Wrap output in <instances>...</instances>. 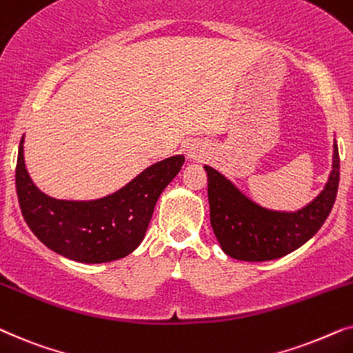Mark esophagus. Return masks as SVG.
<instances>
[{"instance_id":"obj_1","label":"esophagus","mask_w":353,"mask_h":353,"mask_svg":"<svg viewBox=\"0 0 353 353\" xmlns=\"http://www.w3.org/2000/svg\"><path fill=\"white\" fill-rule=\"evenodd\" d=\"M206 157H208V152H206V148L200 143H192L189 150H187V158L194 163L203 161Z\"/></svg>"}]
</instances>
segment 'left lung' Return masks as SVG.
I'll return each mask as SVG.
<instances>
[{
  "mask_svg": "<svg viewBox=\"0 0 353 353\" xmlns=\"http://www.w3.org/2000/svg\"><path fill=\"white\" fill-rule=\"evenodd\" d=\"M211 228L225 255L242 261H270L308 242L330 216L339 187V150L332 145V166L323 190L295 211L271 210L247 196L224 174L205 164Z\"/></svg>",
  "mask_w": 353,
  "mask_h": 353,
  "instance_id": "left-lung-1",
  "label": "left lung"
}]
</instances>
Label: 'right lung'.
Returning <instances> with one entry per match:
<instances>
[{
    "instance_id": "right-lung-1",
    "label": "right lung",
    "mask_w": 353,
    "mask_h": 353,
    "mask_svg": "<svg viewBox=\"0 0 353 353\" xmlns=\"http://www.w3.org/2000/svg\"><path fill=\"white\" fill-rule=\"evenodd\" d=\"M23 137L16 166L23 219L50 250L88 265L119 260L140 245L159 195L185 161L184 154L161 159L101 199L59 200L46 195L32 181L23 158Z\"/></svg>"
}]
</instances>
